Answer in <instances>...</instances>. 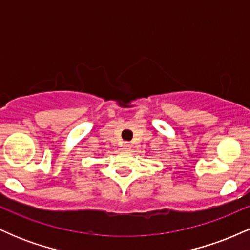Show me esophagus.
<instances>
[{"instance_id":"34e87169","label":"esophagus","mask_w":250,"mask_h":250,"mask_svg":"<svg viewBox=\"0 0 250 250\" xmlns=\"http://www.w3.org/2000/svg\"><path fill=\"white\" fill-rule=\"evenodd\" d=\"M130 147H131V145L129 142H125L123 143V148H125V150H129V149H130Z\"/></svg>"}]
</instances>
